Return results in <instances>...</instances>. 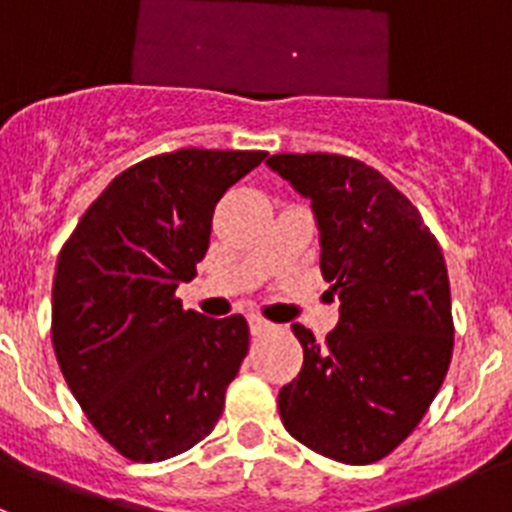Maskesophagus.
Instances as JSON below:
<instances>
[{"label":"esophagus","mask_w":512,"mask_h":512,"mask_svg":"<svg viewBox=\"0 0 512 512\" xmlns=\"http://www.w3.org/2000/svg\"><path fill=\"white\" fill-rule=\"evenodd\" d=\"M248 325H251L253 336H264V333H269V330L277 328L274 323H269L266 318H261V315H251V318H248Z\"/></svg>","instance_id":"34e87169"}]
</instances>
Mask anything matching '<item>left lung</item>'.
Segmentation results:
<instances>
[{
	"label": "left lung",
	"mask_w": 512,
	"mask_h": 512,
	"mask_svg": "<svg viewBox=\"0 0 512 512\" xmlns=\"http://www.w3.org/2000/svg\"><path fill=\"white\" fill-rule=\"evenodd\" d=\"M266 164L312 200L320 271L341 300L325 343L292 325L305 361L279 390V415L307 449L372 464L415 431L449 372L454 318L441 246L418 207L364 161L277 153Z\"/></svg>",
	"instance_id": "1"
}]
</instances>
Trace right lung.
<instances>
[{
	"mask_svg": "<svg viewBox=\"0 0 512 512\" xmlns=\"http://www.w3.org/2000/svg\"><path fill=\"white\" fill-rule=\"evenodd\" d=\"M266 151L179 148L117 174L63 243L51 338L69 390L130 461H164L210 436L248 354L243 315L184 310L212 212Z\"/></svg>",
	"mask_w": 512,
	"mask_h": 512,
	"instance_id": "add662e5",
	"label": "right lung"
}]
</instances>
